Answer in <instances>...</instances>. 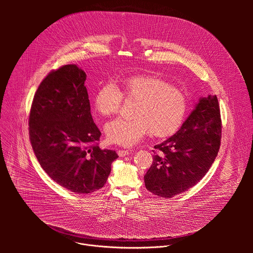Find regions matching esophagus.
<instances>
[{"label":"esophagus","mask_w":253,"mask_h":253,"mask_svg":"<svg viewBox=\"0 0 253 253\" xmlns=\"http://www.w3.org/2000/svg\"><path fill=\"white\" fill-rule=\"evenodd\" d=\"M129 153H130L129 150H119V151H118V155H119L120 157L127 156Z\"/></svg>","instance_id":"34e87169"}]
</instances>
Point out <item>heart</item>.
<instances>
[{"mask_svg":"<svg viewBox=\"0 0 253 253\" xmlns=\"http://www.w3.org/2000/svg\"><path fill=\"white\" fill-rule=\"evenodd\" d=\"M126 100L135 102L132 120L117 119L105 126L110 143L131 147L150 131L156 137L175 133L185 119L188 101L180 88L151 75H137L121 81V90L107 83L96 91L93 104L97 113L111 117L120 112Z\"/></svg>","mask_w":253,"mask_h":253,"instance_id":"1","label":"heart"}]
</instances>
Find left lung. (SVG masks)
I'll use <instances>...</instances> for the list:
<instances>
[{"mask_svg": "<svg viewBox=\"0 0 253 253\" xmlns=\"http://www.w3.org/2000/svg\"><path fill=\"white\" fill-rule=\"evenodd\" d=\"M221 140V118L216 95L201 97L171 137L155 145L158 151L145 174L146 189L172 198L195 186L209 171Z\"/></svg>", "mask_w": 253, "mask_h": 253, "instance_id": "8db88e82", "label": "left lung"}]
</instances>
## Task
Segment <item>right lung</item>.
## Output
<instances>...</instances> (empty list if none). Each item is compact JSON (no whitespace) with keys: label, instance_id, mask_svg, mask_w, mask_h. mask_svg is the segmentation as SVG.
<instances>
[{"label":"right lung","instance_id":"right-lung-1","mask_svg":"<svg viewBox=\"0 0 253 253\" xmlns=\"http://www.w3.org/2000/svg\"><path fill=\"white\" fill-rule=\"evenodd\" d=\"M85 79L75 64L51 71L37 89L29 117V137L42 169L78 194L102 188L119 158L97 144L101 132L90 114Z\"/></svg>","mask_w":253,"mask_h":253}]
</instances>
